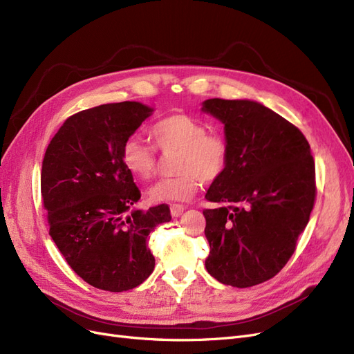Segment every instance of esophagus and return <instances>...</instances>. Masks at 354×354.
Wrapping results in <instances>:
<instances>
[{
    "instance_id": "obj_1",
    "label": "esophagus",
    "mask_w": 354,
    "mask_h": 354,
    "mask_svg": "<svg viewBox=\"0 0 354 354\" xmlns=\"http://www.w3.org/2000/svg\"><path fill=\"white\" fill-rule=\"evenodd\" d=\"M169 211H171L173 216H180L183 214V211H185V206L180 203H171L169 205Z\"/></svg>"
}]
</instances>
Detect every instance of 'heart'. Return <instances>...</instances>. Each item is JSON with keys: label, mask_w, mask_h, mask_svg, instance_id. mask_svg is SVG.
<instances>
[{"label": "heart", "mask_w": 354, "mask_h": 354, "mask_svg": "<svg viewBox=\"0 0 354 354\" xmlns=\"http://www.w3.org/2000/svg\"><path fill=\"white\" fill-rule=\"evenodd\" d=\"M151 135L162 153L176 155L174 177L161 178L148 190L153 202H186L198 193L202 181H215L228 165L230 146L224 136L208 133L201 120L187 114L168 115L152 126ZM123 162L138 178H151L158 165L153 145L130 138L121 149Z\"/></svg>", "instance_id": "heart-1"}]
</instances>
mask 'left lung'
I'll use <instances>...</instances> for the list:
<instances>
[{
	"label": "left lung",
	"mask_w": 354,
	"mask_h": 354,
	"mask_svg": "<svg viewBox=\"0 0 354 354\" xmlns=\"http://www.w3.org/2000/svg\"><path fill=\"white\" fill-rule=\"evenodd\" d=\"M203 111L224 123L228 165L206 192L208 271L246 288L283 270L309 223L316 198L315 161L303 133L254 101L208 100Z\"/></svg>",
	"instance_id": "1"
}]
</instances>
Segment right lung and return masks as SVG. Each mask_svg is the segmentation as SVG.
Here are the masks:
<instances>
[{
  "instance_id": "obj_1",
  "label": "right lung",
  "mask_w": 354,
  "mask_h": 354,
  "mask_svg": "<svg viewBox=\"0 0 354 354\" xmlns=\"http://www.w3.org/2000/svg\"><path fill=\"white\" fill-rule=\"evenodd\" d=\"M151 113L131 101L83 109L58 129L42 161L50 236L82 279L114 293L138 287L152 274L148 236L171 219L165 203L135 209L140 192L121 156Z\"/></svg>"
}]
</instances>
